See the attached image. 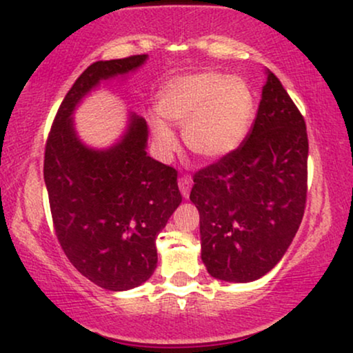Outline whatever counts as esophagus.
<instances>
[{
    "instance_id": "1",
    "label": "esophagus",
    "mask_w": 353,
    "mask_h": 353,
    "mask_svg": "<svg viewBox=\"0 0 353 353\" xmlns=\"http://www.w3.org/2000/svg\"><path fill=\"white\" fill-rule=\"evenodd\" d=\"M179 189H181L182 197L189 199L190 189H192V179H190V176H182V177H179Z\"/></svg>"
}]
</instances>
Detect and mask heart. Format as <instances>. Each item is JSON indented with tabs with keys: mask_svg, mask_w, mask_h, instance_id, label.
Wrapping results in <instances>:
<instances>
[{
	"mask_svg": "<svg viewBox=\"0 0 353 353\" xmlns=\"http://www.w3.org/2000/svg\"><path fill=\"white\" fill-rule=\"evenodd\" d=\"M158 110L169 122L182 127L190 153L203 159H220L238 150L246 138L256 112V97L243 78L200 71L164 84ZM150 123L163 153L176 148V135L161 117H153Z\"/></svg>",
	"mask_w": 353,
	"mask_h": 353,
	"instance_id": "b5f03b06",
	"label": "heart"
}]
</instances>
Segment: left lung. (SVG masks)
Wrapping results in <instances>:
<instances>
[{
	"instance_id": "8db88e82",
	"label": "left lung",
	"mask_w": 353,
	"mask_h": 353,
	"mask_svg": "<svg viewBox=\"0 0 353 353\" xmlns=\"http://www.w3.org/2000/svg\"><path fill=\"white\" fill-rule=\"evenodd\" d=\"M305 119L282 83H267L248 137L233 153L194 174L202 261L225 282H252L276 265L306 207Z\"/></svg>"
}]
</instances>
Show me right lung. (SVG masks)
I'll list each match as a JSON object with an SVG mask.
<instances>
[{
  "label": "right lung",
  "instance_id": "1",
  "mask_svg": "<svg viewBox=\"0 0 353 353\" xmlns=\"http://www.w3.org/2000/svg\"><path fill=\"white\" fill-rule=\"evenodd\" d=\"M145 60L132 55L88 66L66 92L46 143L43 179L58 243L78 272L110 292L153 275L156 236L182 202L177 171L146 154L145 119L132 114L117 145L91 150L77 137L71 114L102 79Z\"/></svg>",
  "mask_w": 353,
  "mask_h": 353
}]
</instances>
